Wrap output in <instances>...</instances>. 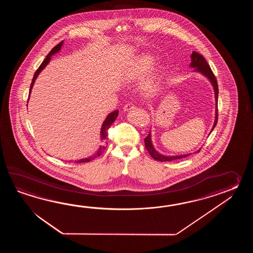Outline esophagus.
<instances>
[{"label": "esophagus", "instance_id": "esophagus-1", "mask_svg": "<svg viewBox=\"0 0 253 253\" xmlns=\"http://www.w3.org/2000/svg\"><path fill=\"white\" fill-rule=\"evenodd\" d=\"M134 108H135V107H134V104H132V103H127V104H126V105H125V107L123 108V109H124V111H129V110L134 109Z\"/></svg>", "mask_w": 253, "mask_h": 253}]
</instances>
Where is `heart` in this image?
Wrapping results in <instances>:
<instances>
[{"instance_id": "b5f03b06", "label": "heart", "mask_w": 253, "mask_h": 253, "mask_svg": "<svg viewBox=\"0 0 253 253\" xmlns=\"http://www.w3.org/2000/svg\"><path fill=\"white\" fill-rule=\"evenodd\" d=\"M155 63V58L150 54L143 53L136 57L130 63L125 71V79L126 81H137L144 78L152 70ZM161 84V76L159 72L155 71L151 74L143 84V90L147 95L156 93Z\"/></svg>"}]
</instances>
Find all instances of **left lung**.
<instances>
[{"label": "left lung", "mask_w": 253, "mask_h": 253, "mask_svg": "<svg viewBox=\"0 0 253 253\" xmlns=\"http://www.w3.org/2000/svg\"><path fill=\"white\" fill-rule=\"evenodd\" d=\"M191 59H192V61H191L190 67L194 68V71L199 72L201 74H203L205 77H206V78L210 81L211 85L213 86V89H214L215 105H216V108H215L214 124H213V126H212V128L211 130V131L214 129L215 126H216L217 121H218V108H217V107H218V93H219V91H218V84H217V81H216V78H215L213 72L211 70L210 66L207 63V61H206V59L204 58V56H202L201 54L196 52V51H194V52L192 53V55H191ZM145 148L147 149L148 153L150 154V156H152L155 160H156V161H173V160L181 159V158H183V157H186V156L192 155V154H187V155H181V156H164V155H161L160 153H158V152L155 149V147H154V145H153L152 139H151V131L149 132L148 135L145 138ZM200 150H201V149H199L197 152H199ZM197 152H196V153H197Z\"/></svg>", "instance_id": "1"}]
</instances>
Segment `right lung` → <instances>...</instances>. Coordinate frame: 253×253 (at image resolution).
Here are the masks:
<instances>
[{
    "instance_id": "right-lung-1",
    "label": "right lung",
    "mask_w": 253,
    "mask_h": 253,
    "mask_svg": "<svg viewBox=\"0 0 253 253\" xmlns=\"http://www.w3.org/2000/svg\"><path fill=\"white\" fill-rule=\"evenodd\" d=\"M62 44H63V42H61L59 43L57 46H55L50 51H49V53L47 55V57H46V59H44L42 61V63L41 64V66L39 67L38 70H36V72L34 73V76H33V81H32V84H31V86H30V92H29V97H30V95H31V92H32V89H33V85H34V82L36 81V79H37V77H38L39 74L41 73V71L48 65V62H49V60L51 59V56L54 55V54L58 53L59 50H60V48H61V46H62ZM118 116H119V110L117 109V110H115L113 111L112 113L108 114V117H107V119H105V121L103 122L102 126H101V130H100V138L102 140L103 145H100L99 147H98V149H97L91 156H88V157H86V158H83V159H80V160H77L75 161L76 163H85V162H89L93 160V159H95L96 157L97 156H100L101 154H102L104 150L106 149V145L108 144V130L109 129V127L111 126V125L113 124L114 121L116 120V119L118 118Z\"/></svg>"
}]
</instances>
